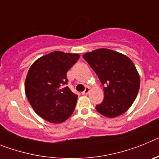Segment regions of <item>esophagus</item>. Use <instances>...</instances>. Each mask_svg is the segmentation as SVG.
I'll return each mask as SVG.
<instances>
[{
    "instance_id": "esophagus-1",
    "label": "esophagus",
    "mask_w": 159,
    "mask_h": 159,
    "mask_svg": "<svg viewBox=\"0 0 159 159\" xmlns=\"http://www.w3.org/2000/svg\"><path fill=\"white\" fill-rule=\"evenodd\" d=\"M89 91H90V88H88V87H87V88H85V90H84V92H82V95H88V92H89Z\"/></svg>"
}]
</instances>
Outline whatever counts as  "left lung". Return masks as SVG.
<instances>
[{"label":"left lung","mask_w":159,"mask_h":159,"mask_svg":"<svg viewBox=\"0 0 159 159\" xmlns=\"http://www.w3.org/2000/svg\"><path fill=\"white\" fill-rule=\"evenodd\" d=\"M103 85L104 99L95 107L105 117L115 118L127 111L135 100L140 78L130 58L113 50L96 49L83 56Z\"/></svg>","instance_id":"obj_1"}]
</instances>
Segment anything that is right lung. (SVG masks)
<instances>
[{"mask_svg": "<svg viewBox=\"0 0 159 159\" xmlns=\"http://www.w3.org/2000/svg\"><path fill=\"white\" fill-rule=\"evenodd\" d=\"M79 58V54L56 51L36 60L29 68L25 94L35 112L46 121L61 123L75 110L78 96L64 85L67 71Z\"/></svg>", "mask_w": 159, "mask_h": 159, "instance_id": "add662e5", "label": "right lung"}]
</instances>
